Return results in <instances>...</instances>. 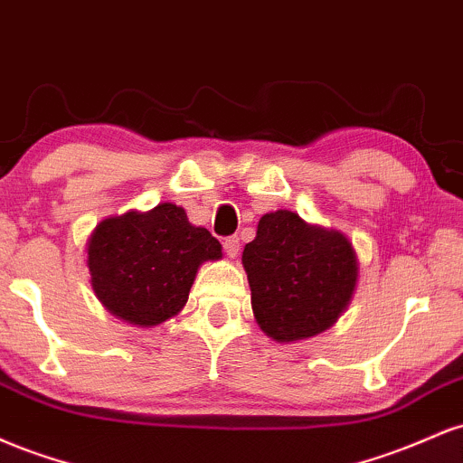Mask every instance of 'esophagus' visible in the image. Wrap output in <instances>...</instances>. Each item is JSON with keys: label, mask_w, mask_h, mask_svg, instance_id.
Masks as SVG:
<instances>
[{"label": "esophagus", "mask_w": 463, "mask_h": 463, "mask_svg": "<svg viewBox=\"0 0 463 463\" xmlns=\"http://www.w3.org/2000/svg\"><path fill=\"white\" fill-rule=\"evenodd\" d=\"M224 252H226V257H231V259L239 254V239L235 235L224 239Z\"/></svg>", "instance_id": "esophagus-1"}]
</instances>
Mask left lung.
<instances>
[{
    "instance_id": "8db88e82",
    "label": "left lung",
    "mask_w": 463,
    "mask_h": 463,
    "mask_svg": "<svg viewBox=\"0 0 463 463\" xmlns=\"http://www.w3.org/2000/svg\"><path fill=\"white\" fill-rule=\"evenodd\" d=\"M252 313L274 342L316 337L339 320L353 300L359 259L344 232L309 224L294 211L259 220L241 254Z\"/></svg>"
}]
</instances>
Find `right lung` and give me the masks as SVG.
<instances>
[{
  "label": "right lung",
  "instance_id": "obj_1",
  "mask_svg": "<svg viewBox=\"0 0 463 463\" xmlns=\"http://www.w3.org/2000/svg\"><path fill=\"white\" fill-rule=\"evenodd\" d=\"M217 259L222 243L172 202L106 217L87 239L93 294L106 311L141 328L178 316L200 265Z\"/></svg>",
  "mask_w": 463,
  "mask_h": 463
}]
</instances>
